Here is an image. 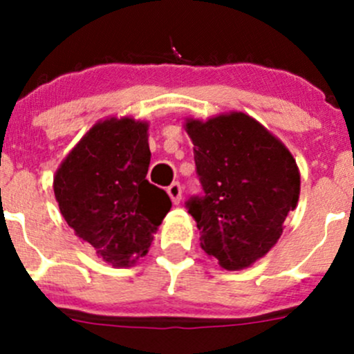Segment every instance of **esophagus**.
Instances as JSON below:
<instances>
[{"instance_id":"obj_1","label":"esophagus","mask_w":354,"mask_h":354,"mask_svg":"<svg viewBox=\"0 0 354 354\" xmlns=\"http://www.w3.org/2000/svg\"><path fill=\"white\" fill-rule=\"evenodd\" d=\"M167 195H169V198L173 200V203H180L181 200V194H183V187H181L178 181H174V183H171L169 187H167Z\"/></svg>"}]
</instances>
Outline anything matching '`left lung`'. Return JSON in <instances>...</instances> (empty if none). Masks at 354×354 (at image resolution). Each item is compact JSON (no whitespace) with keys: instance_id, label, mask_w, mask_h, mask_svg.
<instances>
[{"instance_id":"1","label":"left lung","mask_w":354,"mask_h":354,"mask_svg":"<svg viewBox=\"0 0 354 354\" xmlns=\"http://www.w3.org/2000/svg\"><path fill=\"white\" fill-rule=\"evenodd\" d=\"M203 195L185 203L197 221L200 246L227 270L245 269L283 234L299 197L291 152L245 113L188 120Z\"/></svg>"}]
</instances>
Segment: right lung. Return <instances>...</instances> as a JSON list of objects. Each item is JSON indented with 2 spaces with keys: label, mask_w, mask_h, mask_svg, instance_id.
<instances>
[{
  "label": "right lung",
  "mask_w": 354,
  "mask_h": 354,
  "mask_svg": "<svg viewBox=\"0 0 354 354\" xmlns=\"http://www.w3.org/2000/svg\"><path fill=\"white\" fill-rule=\"evenodd\" d=\"M147 130L131 118L101 121L56 171L55 197L68 226L113 267L144 257L171 209L166 192L145 178Z\"/></svg>",
  "instance_id": "obj_1"
}]
</instances>
